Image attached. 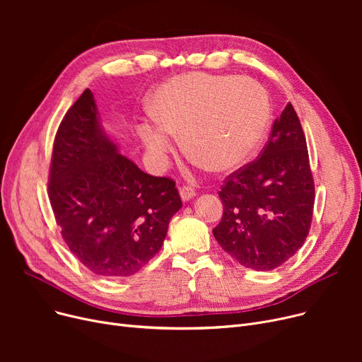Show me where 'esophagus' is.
<instances>
[{
	"mask_svg": "<svg viewBox=\"0 0 362 362\" xmlns=\"http://www.w3.org/2000/svg\"><path fill=\"white\" fill-rule=\"evenodd\" d=\"M195 197V189L191 186H183L180 189V198L183 202H187L189 199H192Z\"/></svg>",
	"mask_w": 362,
	"mask_h": 362,
	"instance_id": "esophagus-1",
	"label": "esophagus"
}]
</instances>
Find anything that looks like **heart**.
Wrapping results in <instances>:
<instances>
[{"instance_id": "b5f03b06", "label": "heart", "mask_w": 362, "mask_h": 362, "mask_svg": "<svg viewBox=\"0 0 362 362\" xmlns=\"http://www.w3.org/2000/svg\"><path fill=\"white\" fill-rule=\"evenodd\" d=\"M152 123L136 135L151 164L165 165L179 135L186 156L216 171L239 167L261 142L270 119L267 93L248 78L185 73L161 83L146 103Z\"/></svg>"}]
</instances>
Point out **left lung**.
I'll return each instance as SVG.
<instances>
[{"label": "left lung", "mask_w": 362, "mask_h": 362, "mask_svg": "<svg viewBox=\"0 0 362 362\" xmlns=\"http://www.w3.org/2000/svg\"><path fill=\"white\" fill-rule=\"evenodd\" d=\"M218 197L224 208L214 238L243 267L274 270L296 254L310 232L315 191L292 104L276 119L262 156L227 177Z\"/></svg>", "instance_id": "obj_1"}]
</instances>
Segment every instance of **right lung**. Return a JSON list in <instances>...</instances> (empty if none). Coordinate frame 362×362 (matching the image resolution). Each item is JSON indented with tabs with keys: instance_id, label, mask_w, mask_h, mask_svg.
I'll return each mask as SVG.
<instances>
[{
	"instance_id": "obj_1",
	"label": "right lung",
	"mask_w": 362,
	"mask_h": 362,
	"mask_svg": "<svg viewBox=\"0 0 362 362\" xmlns=\"http://www.w3.org/2000/svg\"><path fill=\"white\" fill-rule=\"evenodd\" d=\"M48 195L69 250L92 273L111 279L139 272L182 208L173 180L146 175L120 154L89 89L57 132Z\"/></svg>"
}]
</instances>
